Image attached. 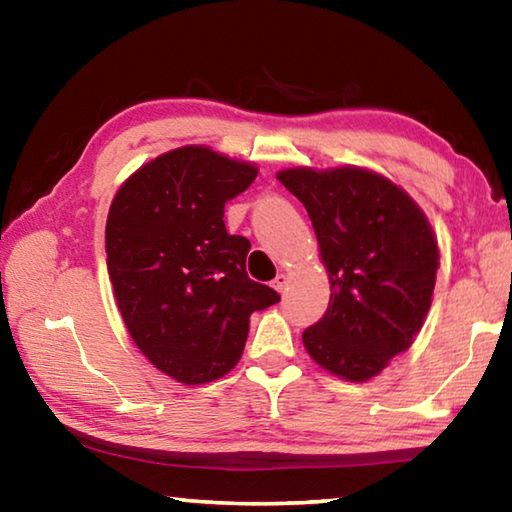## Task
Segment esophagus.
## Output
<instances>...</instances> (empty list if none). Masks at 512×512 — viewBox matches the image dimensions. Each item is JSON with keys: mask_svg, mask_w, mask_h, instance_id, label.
<instances>
[{"mask_svg": "<svg viewBox=\"0 0 512 512\" xmlns=\"http://www.w3.org/2000/svg\"><path fill=\"white\" fill-rule=\"evenodd\" d=\"M273 289H275V291H280L282 296H284V293H287V289H289V275L277 273V277L273 280Z\"/></svg>", "mask_w": 512, "mask_h": 512, "instance_id": "1", "label": "esophagus"}]
</instances>
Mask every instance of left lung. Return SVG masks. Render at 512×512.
I'll return each mask as SVG.
<instances>
[{
	"mask_svg": "<svg viewBox=\"0 0 512 512\" xmlns=\"http://www.w3.org/2000/svg\"><path fill=\"white\" fill-rule=\"evenodd\" d=\"M277 180L305 205L332 291L302 343L332 375L368 381L411 348L429 314L440 266L431 223L393 180L354 164Z\"/></svg>",
	"mask_w": 512,
	"mask_h": 512,
	"instance_id": "left-lung-1",
	"label": "left lung"
}]
</instances>
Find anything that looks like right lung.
I'll return each instance as SVG.
<instances>
[{
	"label": "right lung",
	"mask_w": 512,
	"mask_h": 512,
	"mask_svg": "<svg viewBox=\"0 0 512 512\" xmlns=\"http://www.w3.org/2000/svg\"><path fill=\"white\" fill-rule=\"evenodd\" d=\"M255 176V164L189 144L142 164L112 198L106 262L121 318L144 357L180 384L228 375L250 314L280 302L250 280V241L223 221L225 203Z\"/></svg>",
	"instance_id": "obj_1"
}]
</instances>
